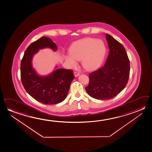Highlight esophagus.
I'll list each match as a JSON object with an SVG mask.
<instances>
[{
    "instance_id": "esophagus-1",
    "label": "esophagus",
    "mask_w": 152,
    "mask_h": 152,
    "mask_svg": "<svg viewBox=\"0 0 152 152\" xmlns=\"http://www.w3.org/2000/svg\"><path fill=\"white\" fill-rule=\"evenodd\" d=\"M74 75H75V77H77V76H79L80 75V73L79 72H74Z\"/></svg>"
}]
</instances>
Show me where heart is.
I'll list each match as a JSON object with an SVG mask.
<instances>
[{
    "label": "heart",
    "mask_w": 152,
    "mask_h": 152,
    "mask_svg": "<svg viewBox=\"0 0 152 152\" xmlns=\"http://www.w3.org/2000/svg\"><path fill=\"white\" fill-rule=\"evenodd\" d=\"M70 54L64 56L71 68L81 59L82 66L86 70H93L99 67L104 60L106 48L102 41L92 38H85L75 42L69 49Z\"/></svg>",
    "instance_id": "b5f03b06"
}]
</instances>
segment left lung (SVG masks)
Returning a JSON list of instances; mask_svg holds the SVG:
<instances>
[{"label": "left lung", "instance_id": "left-lung-1", "mask_svg": "<svg viewBox=\"0 0 152 152\" xmlns=\"http://www.w3.org/2000/svg\"><path fill=\"white\" fill-rule=\"evenodd\" d=\"M109 53L104 65L90 73L87 93L94 99L108 100L119 94L127 84L130 63L125 48L113 37L106 34Z\"/></svg>", "mask_w": 152, "mask_h": 152}]
</instances>
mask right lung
<instances>
[{
  "label": "right lung",
  "mask_w": 152,
  "mask_h": 152,
  "mask_svg": "<svg viewBox=\"0 0 152 152\" xmlns=\"http://www.w3.org/2000/svg\"><path fill=\"white\" fill-rule=\"evenodd\" d=\"M48 48L57 50L51 39L43 36L29 45L20 64V77L27 92L34 99L45 104H57L66 98L74 79L72 70L58 69L46 77L39 76L32 67V58L39 49Z\"/></svg>",
  "instance_id": "1"
}]
</instances>
